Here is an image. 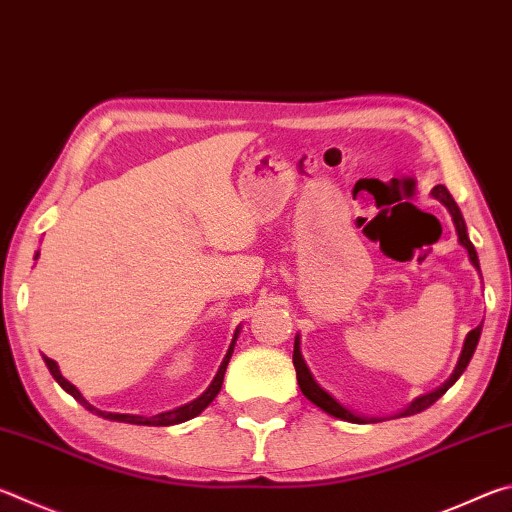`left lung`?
Masks as SVG:
<instances>
[{
  "label": "left lung",
  "instance_id": "obj_1",
  "mask_svg": "<svg viewBox=\"0 0 512 512\" xmlns=\"http://www.w3.org/2000/svg\"><path fill=\"white\" fill-rule=\"evenodd\" d=\"M431 196L436 198V201L443 203V205L447 207V212L452 214V221H454V228H456V235H458V244H461V246L467 250V257H470L472 266L476 268V271L481 273L479 257H476V250H474V246H472V241H470V237H467L465 219H463L461 210H458V205H456V201L452 198V194L447 192L445 185H436V187L431 189ZM481 327H483V323H481L479 327H474L472 332L465 336L461 357H458V363H456V368H454V372H452V377H449L443 386H438L436 391L415 397V400H413L409 406H406L404 411L397 413V418H406V415H415V413H420V411H424V409H429V406H431L433 402H436L438 397H443V395L449 391V388H452V386L456 384V379L463 375V370L467 368V363H470L472 354H474V350H476V345H479ZM293 366H296V377H298V386H300L302 395H305L309 402H314V404L318 406V409H323L325 413L334 415V418L345 420V422H354V424H366V422L384 420V418H366V415L354 413L352 409H348V406H343L339 400H336V397H334L332 393H327L325 388L320 386L318 381L314 379V375H311V370H309V366L305 363V357H302V352H300V336H296V343H293Z\"/></svg>",
  "mask_w": 512,
  "mask_h": 512
}]
</instances>
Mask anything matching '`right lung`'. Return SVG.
<instances>
[{"label": "right lung", "instance_id": "add662e5", "mask_svg": "<svg viewBox=\"0 0 512 512\" xmlns=\"http://www.w3.org/2000/svg\"><path fill=\"white\" fill-rule=\"evenodd\" d=\"M38 255H40V253H36V259H38ZM237 339H239V327H237L235 336H232L230 348H228V352H225V357H223V361H221L219 370H216V375H214V379H212V384L207 386V391H205L201 397H196V400H192L189 404L178 406V409H173V411H164V413H158V415H151V418H144V415H133V413H108V411H99L97 406H92L88 400H85V397L81 395L79 388H76L74 384H69V381H67L63 375H60V368H58V363H56L54 359H49V357H42V359H45L47 368H49L51 375H54V379L58 381L60 386H63V391L72 395L74 400L79 402L81 406H85V409H88L90 413H97L99 418L115 420V422H128V424H146V427H171V424H180V422H187V420L196 418V415L201 413V411H205L207 406L212 404L214 397L219 395V391H221V384H223L225 368H228L230 357H232V350H235V343H237Z\"/></svg>", "mask_w": 512, "mask_h": 512}]
</instances>
